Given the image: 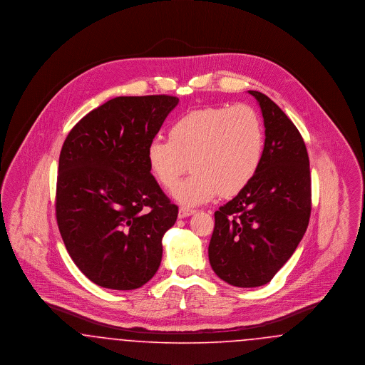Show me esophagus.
Here are the masks:
<instances>
[{"instance_id":"34e87169","label":"esophagus","mask_w":365,"mask_h":365,"mask_svg":"<svg viewBox=\"0 0 365 365\" xmlns=\"http://www.w3.org/2000/svg\"><path fill=\"white\" fill-rule=\"evenodd\" d=\"M192 213H195V210H194V209L180 207V208H179V213H178V216H179L180 219H185V217H187V216H191Z\"/></svg>"}]
</instances>
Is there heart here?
I'll return each mask as SVG.
<instances>
[{"instance_id": "b5f03b06", "label": "heart", "mask_w": 365, "mask_h": 365, "mask_svg": "<svg viewBox=\"0 0 365 365\" xmlns=\"http://www.w3.org/2000/svg\"><path fill=\"white\" fill-rule=\"evenodd\" d=\"M264 155V127L249 105H219L190 110L170 127V138L152 139L146 149L150 173L183 205H201L222 192L242 191L257 174Z\"/></svg>"}]
</instances>
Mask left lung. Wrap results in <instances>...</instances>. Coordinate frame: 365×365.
<instances>
[{
  "instance_id": "1",
  "label": "left lung",
  "mask_w": 365,
  "mask_h": 365,
  "mask_svg": "<svg viewBox=\"0 0 365 365\" xmlns=\"http://www.w3.org/2000/svg\"><path fill=\"white\" fill-rule=\"evenodd\" d=\"M265 142L253 180L215 212L209 242L212 269L228 284L257 287L286 264L309 223L312 209L309 157L286 113L260 91Z\"/></svg>"
}]
</instances>
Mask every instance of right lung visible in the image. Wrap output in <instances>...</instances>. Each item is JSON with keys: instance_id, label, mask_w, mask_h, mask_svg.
Listing matches in <instances>:
<instances>
[{"instance_id": "add662e5", "label": "right lung", "mask_w": 365, "mask_h": 365, "mask_svg": "<svg viewBox=\"0 0 365 365\" xmlns=\"http://www.w3.org/2000/svg\"><path fill=\"white\" fill-rule=\"evenodd\" d=\"M173 96L116 97L73 125L58 158L56 217L76 267L96 284L134 290L155 277L178 207L150 174L146 149Z\"/></svg>"}]
</instances>
